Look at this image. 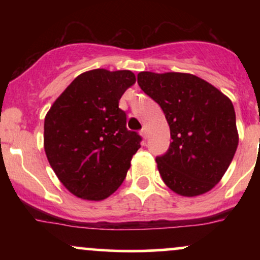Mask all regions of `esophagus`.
Wrapping results in <instances>:
<instances>
[{"label": "esophagus", "instance_id": "esophagus-1", "mask_svg": "<svg viewBox=\"0 0 260 260\" xmlns=\"http://www.w3.org/2000/svg\"><path fill=\"white\" fill-rule=\"evenodd\" d=\"M139 133H140V136H142L144 139L148 138V131H147V128H145V127H143L142 129H140Z\"/></svg>", "mask_w": 260, "mask_h": 260}]
</instances>
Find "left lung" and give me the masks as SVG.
<instances>
[{"instance_id":"obj_1","label":"left lung","mask_w":260,"mask_h":260,"mask_svg":"<svg viewBox=\"0 0 260 260\" xmlns=\"http://www.w3.org/2000/svg\"><path fill=\"white\" fill-rule=\"evenodd\" d=\"M138 84L159 104L170 126L169 151L156 159L166 186L182 197L213 189L238 145L230 98L190 73L140 72Z\"/></svg>"}]
</instances>
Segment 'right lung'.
I'll use <instances>...</instances> for the list:
<instances>
[{
	"mask_svg": "<svg viewBox=\"0 0 260 260\" xmlns=\"http://www.w3.org/2000/svg\"><path fill=\"white\" fill-rule=\"evenodd\" d=\"M134 83L131 71H86L64 89L45 116V154L73 196L104 201L126 177L140 148V137L126 128V113L118 101Z\"/></svg>",
	"mask_w": 260,
	"mask_h": 260,
	"instance_id": "add662e5",
	"label": "right lung"
}]
</instances>
